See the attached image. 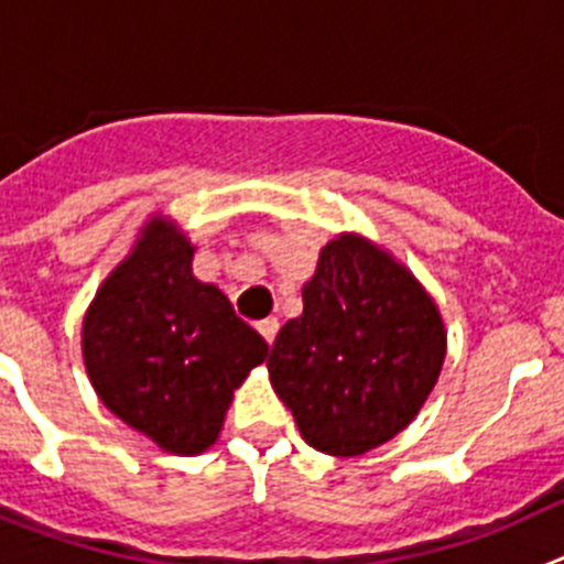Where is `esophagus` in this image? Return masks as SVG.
<instances>
[{
  "label": "esophagus",
  "mask_w": 564,
  "mask_h": 564,
  "mask_svg": "<svg viewBox=\"0 0 564 564\" xmlns=\"http://www.w3.org/2000/svg\"><path fill=\"white\" fill-rule=\"evenodd\" d=\"M258 332H261V337L272 345V343H275V337H278V319L275 317L261 319V323H258Z\"/></svg>",
  "instance_id": "obj_1"
}]
</instances>
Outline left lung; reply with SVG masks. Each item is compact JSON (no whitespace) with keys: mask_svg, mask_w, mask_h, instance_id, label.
<instances>
[{"mask_svg":"<svg viewBox=\"0 0 564 564\" xmlns=\"http://www.w3.org/2000/svg\"><path fill=\"white\" fill-rule=\"evenodd\" d=\"M444 357L433 294L382 245L339 232L319 250L301 317L278 332L267 368L303 441L354 458L419 415Z\"/></svg>","mask_w":564,"mask_h":564,"instance_id":"obj_1","label":"left lung"}]
</instances>
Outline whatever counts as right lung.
<instances>
[{
  "mask_svg": "<svg viewBox=\"0 0 564 564\" xmlns=\"http://www.w3.org/2000/svg\"><path fill=\"white\" fill-rule=\"evenodd\" d=\"M194 252L185 230L154 213L98 286L80 328L100 402L171 455L216 444L232 390L270 351L227 294L194 275Z\"/></svg>",
  "mask_w": 564,
  "mask_h": 564,
  "instance_id": "obj_1",
  "label": "right lung"
}]
</instances>
